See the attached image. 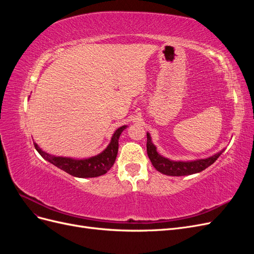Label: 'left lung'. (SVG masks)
I'll use <instances>...</instances> for the list:
<instances>
[{
	"instance_id": "left-lung-1",
	"label": "left lung",
	"mask_w": 254,
	"mask_h": 254,
	"mask_svg": "<svg viewBox=\"0 0 254 254\" xmlns=\"http://www.w3.org/2000/svg\"><path fill=\"white\" fill-rule=\"evenodd\" d=\"M146 147H147V155L153 167L158 172L167 176H188L200 173L205 170L206 167L212 165L225 150L222 149L219 152L205 159H198L194 161H174L160 155L157 151V147L153 145L150 134L148 132Z\"/></svg>"
}]
</instances>
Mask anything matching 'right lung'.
Segmentation results:
<instances>
[{"label":"right lung","mask_w":254,"mask_h":254,"mask_svg":"<svg viewBox=\"0 0 254 254\" xmlns=\"http://www.w3.org/2000/svg\"><path fill=\"white\" fill-rule=\"evenodd\" d=\"M127 126H122L115 130L111 141L107 148L98 155L88 159H73L67 157H56L43 151L39 146L34 143L35 148L41 157L60 170L78 178H94L105 175L113 166L119 150V139L121 133Z\"/></svg>","instance_id":"1"}]
</instances>
